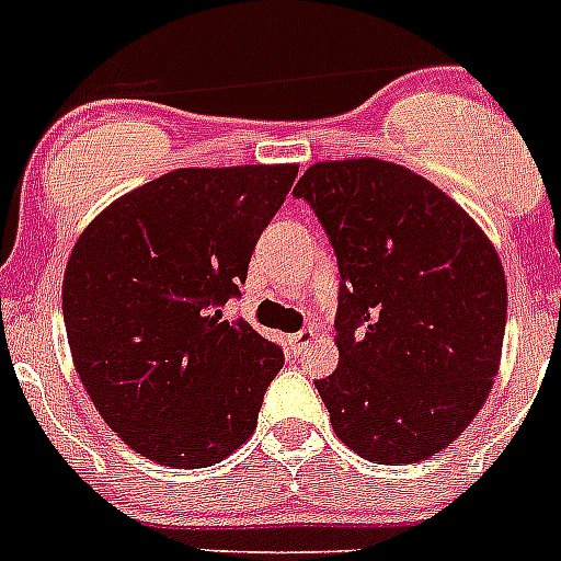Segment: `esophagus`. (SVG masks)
I'll use <instances>...</instances> for the list:
<instances>
[{"mask_svg": "<svg viewBox=\"0 0 561 561\" xmlns=\"http://www.w3.org/2000/svg\"><path fill=\"white\" fill-rule=\"evenodd\" d=\"M287 340H290V348H293V352L298 354V352H305L307 345H310L312 340H316V332H312V329H301V332L290 334V337H287Z\"/></svg>", "mask_w": 561, "mask_h": 561, "instance_id": "obj_1", "label": "esophagus"}]
</instances>
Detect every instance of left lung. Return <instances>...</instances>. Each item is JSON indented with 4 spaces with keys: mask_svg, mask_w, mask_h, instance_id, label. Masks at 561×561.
Returning <instances> with one entry per match:
<instances>
[{
    "mask_svg": "<svg viewBox=\"0 0 561 561\" xmlns=\"http://www.w3.org/2000/svg\"><path fill=\"white\" fill-rule=\"evenodd\" d=\"M340 268V365L316 381L334 434L376 465L448 448L499 374L506 279L479 224L396 162H316L293 187Z\"/></svg>",
    "mask_w": 561,
    "mask_h": 561,
    "instance_id": "obj_1",
    "label": "left lung"
}]
</instances>
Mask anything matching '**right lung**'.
Segmentation results:
<instances>
[{"label":"right lung","mask_w":561,"mask_h":561,"mask_svg":"<svg viewBox=\"0 0 561 561\" xmlns=\"http://www.w3.org/2000/svg\"><path fill=\"white\" fill-rule=\"evenodd\" d=\"M298 165L176 169L102 209L71 249L62 321L110 428L165 468H209L256 428L285 365L245 321H224L251 251Z\"/></svg>","instance_id":"1"}]
</instances>
